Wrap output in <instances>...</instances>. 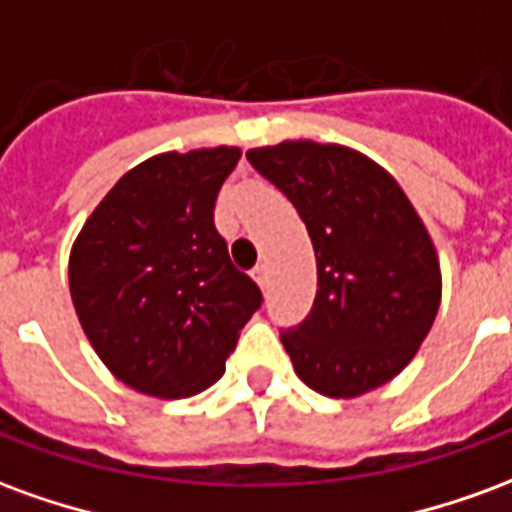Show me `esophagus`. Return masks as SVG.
<instances>
[{
    "label": "esophagus",
    "instance_id": "esophagus-1",
    "mask_svg": "<svg viewBox=\"0 0 512 512\" xmlns=\"http://www.w3.org/2000/svg\"><path fill=\"white\" fill-rule=\"evenodd\" d=\"M252 279H255L257 285H260V290H266V285H268V268L266 266H255V271H252Z\"/></svg>",
    "mask_w": 512,
    "mask_h": 512
}]
</instances>
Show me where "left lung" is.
<instances>
[{
	"instance_id": "obj_1",
	"label": "left lung",
	"mask_w": 512,
	"mask_h": 512,
	"mask_svg": "<svg viewBox=\"0 0 512 512\" xmlns=\"http://www.w3.org/2000/svg\"><path fill=\"white\" fill-rule=\"evenodd\" d=\"M307 224L318 293L282 332L296 376L326 397H359L414 359L441 304L428 227L397 180L345 145L293 139L246 150Z\"/></svg>"
}]
</instances>
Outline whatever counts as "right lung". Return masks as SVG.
<instances>
[{"label":"right lung","mask_w":512,"mask_h":512,"mask_svg":"<svg viewBox=\"0 0 512 512\" xmlns=\"http://www.w3.org/2000/svg\"><path fill=\"white\" fill-rule=\"evenodd\" d=\"M238 147L158 153L109 189L76 235L71 299L87 340L126 386L191 397L216 384L260 288L230 263L213 205Z\"/></svg>","instance_id":"right-lung-1"}]
</instances>
